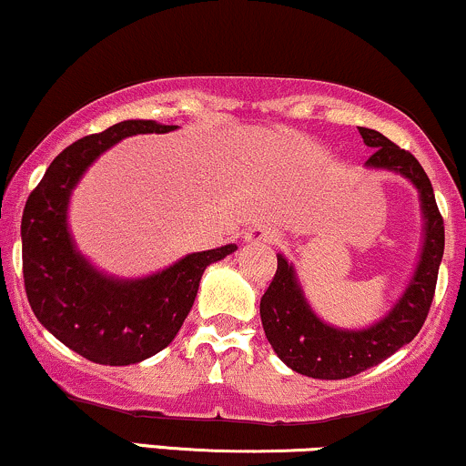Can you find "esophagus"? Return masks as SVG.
Returning <instances> with one entry per match:
<instances>
[{
	"instance_id": "esophagus-1",
	"label": "esophagus",
	"mask_w": 466,
	"mask_h": 466,
	"mask_svg": "<svg viewBox=\"0 0 466 466\" xmlns=\"http://www.w3.org/2000/svg\"><path fill=\"white\" fill-rule=\"evenodd\" d=\"M280 234L271 226H254L249 232H245V240L248 243H276Z\"/></svg>"
}]
</instances>
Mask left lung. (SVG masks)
Instances as JSON below:
<instances>
[{"mask_svg": "<svg viewBox=\"0 0 466 466\" xmlns=\"http://www.w3.org/2000/svg\"><path fill=\"white\" fill-rule=\"evenodd\" d=\"M366 147L374 148L366 168L390 170L419 190L422 245L419 263L394 307L366 329H339L324 322L309 304L293 263L278 254V269L260 298V319L271 349L291 370L313 379H349L377 366L419 335L430 313L438 280L445 226L434 188L414 155L390 142L383 133L360 127Z\"/></svg>", "mask_w": 466, "mask_h": 466, "instance_id": "8db88e82", "label": "left lung"}]
</instances>
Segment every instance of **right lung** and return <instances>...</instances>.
<instances>
[{
  "label": "right lung",
  "instance_id": "obj_1",
  "mask_svg": "<svg viewBox=\"0 0 466 466\" xmlns=\"http://www.w3.org/2000/svg\"><path fill=\"white\" fill-rule=\"evenodd\" d=\"M173 129L155 120H125L80 137L56 155L25 201L21 251L32 311L58 341L94 363L129 366L166 349L190 313L206 267L237 249L229 243L186 254L151 276L117 278L89 263L74 243L69 199L89 166L125 137Z\"/></svg>",
  "mask_w": 466,
  "mask_h": 466
}]
</instances>
